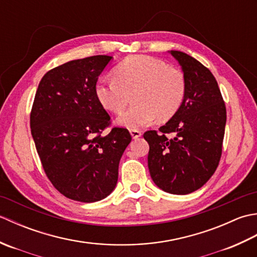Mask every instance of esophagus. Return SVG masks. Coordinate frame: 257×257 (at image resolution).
<instances>
[{
    "label": "esophagus",
    "mask_w": 257,
    "mask_h": 257,
    "mask_svg": "<svg viewBox=\"0 0 257 257\" xmlns=\"http://www.w3.org/2000/svg\"><path fill=\"white\" fill-rule=\"evenodd\" d=\"M130 135H132V137L134 139H137V138L141 137V135H143V133H141L139 129H132V130H130Z\"/></svg>",
    "instance_id": "34e87169"
}]
</instances>
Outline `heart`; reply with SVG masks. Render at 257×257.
Wrapping results in <instances>:
<instances>
[{
  "label": "heart",
  "instance_id": "1",
  "mask_svg": "<svg viewBox=\"0 0 257 257\" xmlns=\"http://www.w3.org/2000/svg\"><path fill=\"white\" fill-rule=\"evenodd\" d=\"M184 75L159 58L147 55L127 57L113 69V78L102 79L95 87L100 105L112 113L123 111L133 95L135 103L119 117L128 128L170 119L185 97Z\"/></svg>",
  "mask_w": 257,
  "mask_h": 257
}]
</instances>
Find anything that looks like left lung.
<instances>
[{
  "mask_svg": "<svg viewBox=\"0 0 257 257\" xmlns=\"http://www.w3.org/2000/svg\"><path fill=\"white\" fill-rule=\"evenodd\" d=\"M185 97L177 113L157 130L144 134L149 144L148 168L154 182L166 192L188 194L215 172L222 155L226 108L214 76L195 58L179 51ZM173 133L169 140L167 134Z\"/></svg>",
  "mask_w": 257,
  "mask_h": 257,
  "instance_id": "left-lung-1",
  "label": "left lung"
}]
</instances>
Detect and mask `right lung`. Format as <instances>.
<instances>
[{"label": "right lung", "instance_id": "add662e5", "mask_svg": "<svg viewBox=\"0 0 257 257\" xmlns=\"http://www.w3.org/2000/svg\"><path fill=\"white\" fill-rule=\"evenodd\" d=\"M111 58L90 56L48 70L31 110L32 137L48 180L66 198L85 203L112 192L120 158L132 141L125 128L102 134L111 121L95 87Z\"/></svg>", "mask_w": 257, "mask_h": 257}]
</instances>
